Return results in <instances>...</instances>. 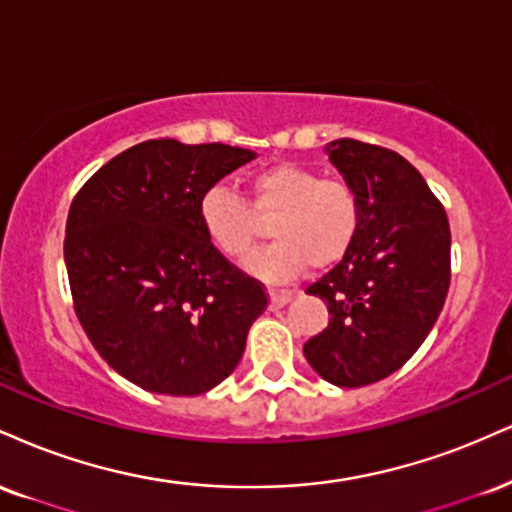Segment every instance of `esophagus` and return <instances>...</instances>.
<instances>
[{"label":"esophagus","mask_w":512,"mask_h":512,"mask_svg":"<svg viewBox=\"0 0 512 512\" xmlns=\"http://www.w3.org/2000/svg\"><path fill=\"white\" fill-rule=\"evenodd\" d=\"M269 300H272V307H283L293 300L291 291H269Z\"/></svg>","instance_id":"1"}]
</instances>
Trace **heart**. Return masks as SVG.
<instances>
[{"label":"heart","mask_w":512,"mask_h":512,"mask_svg":"<svg viewBox=\"0 0 512 512\" xmlns=\"http://www.w3.org/2000/svg\"><path fill=\"white\" fill-rule=\"evenodd\" d=\"M272 219L269 245L248 260L264 281H291L310 264L326 269L346 255L360 229V197L338 178H322L298 164L269 166L252 178L250 205L224 186L200 197V224L229 257H243L262 233L256 217Z\"/></svg>","instance_id":"heart-1"}]
</instances>
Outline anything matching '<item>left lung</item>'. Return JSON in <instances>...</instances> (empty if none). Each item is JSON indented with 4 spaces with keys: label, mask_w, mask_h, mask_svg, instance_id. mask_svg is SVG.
Returning a JSON list of instances; mask_svg holds the SVG:
<instances>
[{
    "label": "left lung",
    "mask_w": 512,
    "mask_h": 512,
    "mask_svg": "<svg viewBox=\"0 0 512 512\" xmlns=\"http://www.w3.org/2000/svg\"><path fill=\"white\" fill-rule=\"evenodd\" d=\"M324 152L360 197V229L343 260L307 288L331 319L303 353L329 384L357 389L403 367L432 331L451 283V229L398 152L353 138Z\"/></svg>",
    "instance_id": "left-lung-1"
}]
</instances>
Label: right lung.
<instances>
[{"label":"right lung","instance_id":"add662e5","mask_svg":"<svg viewBox=\"0 0 512 512\" xmlns=\"http://www.w3.org/2000/svg\"><path fill=\"white\" fill-rule=\"evenodd\" d=\"M255 157L221 143L145 140L73 197L64 260L76 315L107 365L140 389H214L267 310L262 283L233 267L200 224V197Z\"/></svg>","mask_w":512,"mask_h":512}]
</instances>
